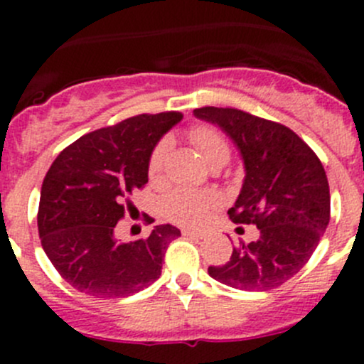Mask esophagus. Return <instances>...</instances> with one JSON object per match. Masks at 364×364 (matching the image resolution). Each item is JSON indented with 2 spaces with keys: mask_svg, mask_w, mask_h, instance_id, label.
<instances>
[{
  "mask_svg": "<svg viewBox=\"0 0 364 364\" xmlns=\"http://www.w3.org/2000/svg\"><path fill=\"white\" fill-rule=\"evenodd\" d=\"M183 236H192V237H197V240H203L205 237V232L204 230H196V229H181Z\"/></svg>",
  "mask_w": 364,
  "mask_h": 364,
  "instance_id": "obj_1",
  "label": "esophagus"
}]
</instances>
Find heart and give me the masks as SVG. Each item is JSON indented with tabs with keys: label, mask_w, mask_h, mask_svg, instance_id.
<instances>
[{
	"label": "heart",
	"mask_w": 364,
	"mask_h": 364,
	"mask_svg": "<svg viewBox=\"0 0 364 364\" xmlns=\"http://www.w3.org/2000/svg\"><path fill=\"white\" fill-rule=\"evenodd\" d=\"M188 137L213 167H220L229 160V142L211 124H193L188 130ZM171 146V139L164 137L153 148L148 161V176L151 183H161L165 179V165H167ZM218 196L215 192L178 190L168 196L167 203H165V213L172 222L181 223V225H197L203 222L205 213L218 204Z\"/></svg>",
	"instance_id": "heart-1"
}]
</instances>
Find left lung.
Listing matches in <instances>:
<instances>
[{
	"instance_id": "left-lung-1",
	"label": "left lung",
	"mask_w": 364,
	"mask_h": 364,
	"mask_svg": "<svg viewBox=\"0 0 364 364\" xmlns=\"http://www.w3.org/2000/svg\"><path fill=\"white\" fill-rule=\"evenodd\" d=\"M236 142L245 160L243 188L229 209L234 223L257 225V241H240L222 266L208 273L240 291H269L310 260L329 223L328 176L314 149L285 124L232 107H200Z\"/></svg>"
}]
</instances>
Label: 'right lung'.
Here are the masks:
<instances>
[{
	"mask_svg": "<svg viewBox=\"0 0 364 364\" xmlns=\"http://www.w3.org/2000/svg\"><path fill=\"white\" fill-rule=\"evenodd\" d=\"M181 117L176 111L139 114L98 128L67 146L47 171L38 205L40 241L61 278L79 292L127 297L160 278L179 229L164 223L148 237L123 243L116 225L134 208L132 193L148 183L153 148Z\"/></svg>",
	"mask_w": 364,
	"mask_h": 364,
	"instance_id": "right-lung-1",
	"label": "right lung"
}]
</instances>
